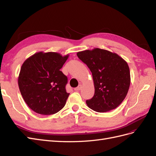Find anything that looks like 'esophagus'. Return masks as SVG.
Instances as JSON below:
<instances>
[{
    "label": "esophagus",
    "instance_id": "1",
    "mask_svg": "<svg viewBox=\"0 0 156 156\" xmlns=\"http://www.w3.org/2000/svg\"><path fill=\"white\" fill-rule=\"evenodd\" d=\"M81 88H82V85L81 84H79V85L77 88H75L74 90L75 91H79L80 90H81Z\"/></svg>",
    "mask_w": 156,
    "mask_h": 156
}]
</instances>
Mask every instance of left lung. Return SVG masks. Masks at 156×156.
Wrapping results in <instances>:
<instances>
[{
    "mask_svg": "<svg viewBox=\"0 0 156 156\" xmlns=\"http://www.w3.org/2000/svg\"><path fill=\"white\" fill-rule=\"evenodd\" d=\"M92 74L95 92L87 100L94 111L105 112L115 109L125 99L130 83V71L126 61L115 53L94 48L77 53Z\"/></svg>",
    "mask_w": 156,
    "mask_h": 156,
    "instance_id": "1",
    "label": "left lung"
}]
</instances>
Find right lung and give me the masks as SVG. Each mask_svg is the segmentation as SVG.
<instances>
[{"label": "right lung", "instance_id": "right-lung-1", "mask_svg": "<svg viewBox=\"0 0 156 156\" xmlns=\"http://www.w3.org/2000/svg\"><path fill=\"white\" fill-rule=\"evenodd\" d=\"M69 55L40 51L28 58L21 68L18 85L25 103L44 115L55 114L64 107L69 95L68 78L61 72Z\"/></svg>", "mask_w": 156, "mask_h": 156}]
</instances>
